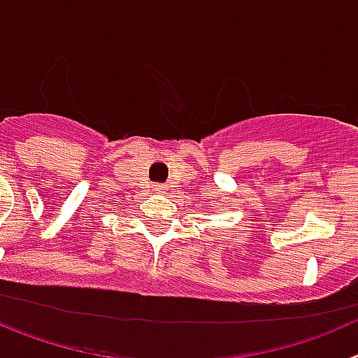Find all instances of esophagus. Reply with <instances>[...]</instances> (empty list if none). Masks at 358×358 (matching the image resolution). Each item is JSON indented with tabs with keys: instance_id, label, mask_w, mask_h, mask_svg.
<instances>
[{
	"instance_id": "obj_1",
	"label": "esophagus",
	"mask_w": 358,
	"mask_h": 358,
	"mask_svg": "<svg viewBox=\"0 0 358 358\" xmlns=\"http://www.w3.org/2000/svg\"><path fill=\"white\" fill-rule=\"evenodd\" d=\"M152 189H154L156 194H163L164 189H166V186H164V185H152Z\"/></svg>"
}]
</instances>
